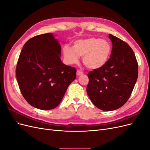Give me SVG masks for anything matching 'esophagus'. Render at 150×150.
Masks as SVG:
<instances>
[{"label":"esophagus","mask_w":150,"mask_h":150,"mask_svg":"<svg viewBox=\"0 0 150 150\" xmlns=\"http://www.w3.org/2000/svg\"><path fill=\"white\" fill-rule=\"evenodd\" d=\"M83 74V72L81 71H79V70H78V71H77V72H76V74H77V76H79L81 75H82Z\"/></svg>","instance_id":"1"}]
</instances>
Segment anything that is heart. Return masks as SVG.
<instances>
[{
  "label": "heart",
  "instance_id": "heart-1",
  "mask_svg": "<svg viewBox=\"0 0 150 150\" xmlns=\"http://www.w3.org/2000/svg\"><path fill=\"white\" fill-rule=\"evenodd\" d=\"M111 50V44L107 40L88 38L76 40L73 47L66 45L62 49V54L67 64H77L79 56H83V61L86 67L91 69H98L106 64Z\"/></svg>",
  "mask_w": 150,
  "mask_h": 150
}]
</instances>
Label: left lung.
<instances>
[{
  "label": "left lung",
  "mask_w": 150,
  "mask_h": 150,
  "mask_svg": "<svg viewBox=\"0 0 150 150\" xmlns=\"http://www.w3.org/2000/svg\"><path fill=\"white\" fill-rule=\"evenodd\" d=\"M112 44L110 58L102 67L88 74L86 91L95 106L103 111H113L128 100L137 83L138 62L129 45L109 35Z\"/></svg>",
  "instance_id": "obj_1"
}]
</instances>
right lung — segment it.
Listing matches in <instances>:
<instances>
[{
  "instance_id": "obj_1",
  "label": "right lung",
  "mask_w": 150,
  "mask_h": 150,
  "mask_svg": "<svg viewBox=\"0 0 150 150\" xmlns=\"http://www.w3.org/2000/svg\"><path fill=\"white\" fill-rule=\"evenodd\" d=\"M61 47L52 33L36 35L24 45L16 77L22 96L42 110L56 108L76 77L74 67L63 64Z\"/></svg>"
}]
</instances>
